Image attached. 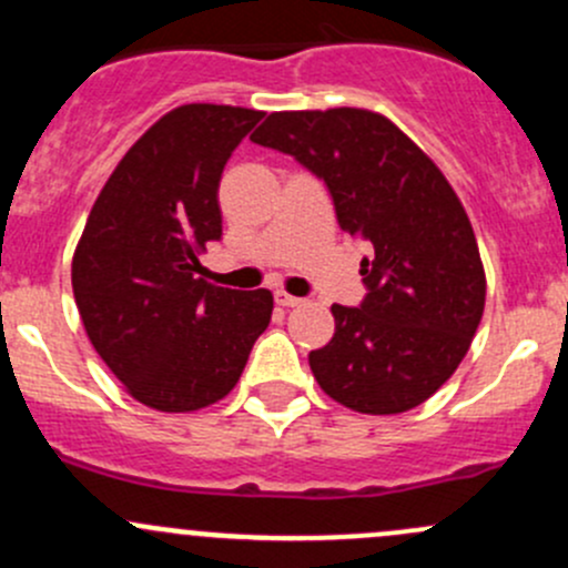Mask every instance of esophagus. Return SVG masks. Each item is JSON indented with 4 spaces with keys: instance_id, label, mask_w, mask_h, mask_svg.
Masks as SVG:
<instances>
[{
    "instance_id": "esophagus-1",
    "label": "esophagus",
    "mask_w": 568,
    "mask_h": 568,
    "mask_svg": "<svg viewBox=\"0 0 568 568\" xmlns=\"http://www.w3.org/2000/svg\"><path fill=\"white\" fill-rule=\"evenodd\" d=\"M274 302H277L280 307H300L302 305L300 296H291L288 291H274Z\"/></svg>"
}]
</instances>
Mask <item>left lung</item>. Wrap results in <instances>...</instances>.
I'll use <instances>...</instances> for the list:
<instances>
[{"label":"left lung","instance_id":"left-lung-1","mask_svg":"<svg viewBox=\"0 0 568 568\" xmlns=\"http://www.w3.org/2000/svg\"><path fill=\"white\" fill-rule=\"evenodd\" d=\"M250 140L318 175L341 231L374 247L359 263L363 305H332L335 335L307 357L318 387L363 415L420 406L459 368L486 302L478 242L448 178L371 109L272 112Z\"/></svg>","mask_w":568,"mask_h":568}]
</instances>
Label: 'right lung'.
Instances as JSON below:
<instances>
[{
  "instance_id": "add662e5",
  "label": "right lung",
  "mask_w": 568,
  "mask_h": 568,
  "mask_svg": "<svg viewBox=\"0 0 568 568\" xmlns=\"http://www.w3.org/2000/svg\"><path fill=\"white\" fill-rule=\"evenodd\" d=\"M257 109L183 104L129 148L101 189L71 263L90 343L125 393L156 412H194L236 387L272 291L200 277L222 236L216 192Z\"/></svg>"
}]
</instances>
